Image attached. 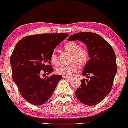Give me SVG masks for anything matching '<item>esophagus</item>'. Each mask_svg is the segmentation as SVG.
<instances>
[{
	"label": "esophagus",
	"mask_w": 128,
	"mask_h": 128,
	"mask_svg": "<svg viewBox=\"0 0 128 128\" xmlns=\"http://www.w3.org/2000/svg\"><path fill=\"white\" fill-rule=\"evenodd\" d=\"M63 78L65 79H67V80H70V79H72V78H70V77H65V76L63 77Z\"/></svg>",
	"instance_id": "obj_1"
}]
</instances>
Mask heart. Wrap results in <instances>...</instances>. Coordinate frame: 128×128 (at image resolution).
I'll return each mask as SVG.
<instances>
[{
    "mask_svg": "<svg viewBox=\"0 0 128 128\" xmlns=\"http://www.w3.org/2000/svg\"><path fill=\"white\" fill-rule=\"evenodd\" d=\"M64 49L72 53L71 61H75L69 65H61L56 69V72L62 76L69 77L78 70V64L80 66L86 65L89 60V55L84 48H79V45L74 42H69L64 46ZM50 60L54 64H58V58L56 53H52Z\"/></svg>",
    "mask_w": 128,
    "mask_h": 128,
    "instance_id": "heart-1",
    "label": "heart"
}]
</instances>
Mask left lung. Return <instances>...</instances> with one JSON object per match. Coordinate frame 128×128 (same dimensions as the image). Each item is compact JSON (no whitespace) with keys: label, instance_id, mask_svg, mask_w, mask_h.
Returning a JSON list of instances; mask_svg holds the SVG:
<instances>
[{"label":"left lung","instance_id":"left-lung-1","mask_svg":"<svg viewBox=\"0 0 128 128\" xmlns=\"http://www.w3.org/2000/svg\"><path fill=\"white\" fill-rule=\"evenodd\" d=\"M68 40L84 43L90 58L82 73L90 79L81 80L80 87L75 92L77 98L87 106L98 104L112 89L117 72L114 51L106 40L95 33H78L70 36Z\"/></svg>","mask_w":128,"mask_h":128}]
</instances>
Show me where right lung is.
<instances>
[{
    "label": "right lung",
    "instance_id": "right-lung-1",
    "mask_svg": "<svg viewBox=\"0 0 128 128\" xmlns=\"http://www.w3.org/2000/svg\"><path fill=\"white\" fill-rule=\"evenodd\" d=\"M68 36L66 33L30 36L16 44L10 60L12 78L22 97L29 103L39 106L46 102L62 78L53 74L42 79L40 76V73L52 72L50 56Z\"/></svg>",
    "mask_w": 128,
    "mask_h": 128
}]
</instances>
